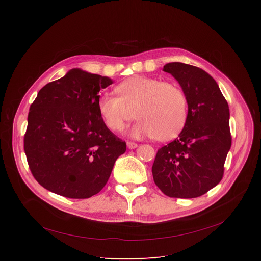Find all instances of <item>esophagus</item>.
Masks as SVG:
<instances>
[{
  "label": "esophagus",
  "mask_w": 261,
  "mask_h": 261,
  "mask_svg": "<svg viewBox=\"0 0 261 261\" xmlns=\"http://www.w3.org/2000/svg\"><path fill=\"white\" fill-rule=\"evenodd\" d=\"M127 146L129 148H131V150H133V148H136L138 146V144L135 142H132V141H127Z\"/></svg>",
  "instance_id": "obj_1"
}]
</instances>
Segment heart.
<instances>
[{
  "instance_id": "1",
  "label": "heart",
  "mask_w": 261,
  "mask_h": 261,
  "mask_svg": "<svg viewBox=\"0 0 261 261\" xmlns=\"http://www.w3.org/2000/svg\"><path fill=\"white\" fill-rule=\"evenodd\" d=\"M116 92L119 97L104 95L98 101L99 113L110 130H121L136 115L139 120L131 129L134 137L169 140L187 121V98L175 84L134 76L120 84Z\"/></svg>"
}]
</instances>
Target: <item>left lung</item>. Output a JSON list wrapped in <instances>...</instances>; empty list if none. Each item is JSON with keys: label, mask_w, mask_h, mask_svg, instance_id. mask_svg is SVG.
<instances>
[{"label": "left lung", "mask_w": 261, "mask_h": 261, "mask_svg": "<svg viewBox=\"0 0 261 261\" xmlns=\"http://www.w3.org/2000/svg\"><path fill=\"white\" fill-rule=\"evenodd\" d=\"M163 71L178 82L188 102L178 137L159 148L153 167L158 188L174 198H195L217 186L231 146L229 107L216 81L204 70L179 62Z\"/></svg>", "instance_id": "left-lung-1"}]
</instances>
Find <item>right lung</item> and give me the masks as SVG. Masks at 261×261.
I'll return each instance as SVG.
<instances>
[{"label":"right lung","mask_w":261,"mask_h":261,"mask_svg":"<svg viewBox=\"0 0 261 261\" xmlns=\"http://www.w3.org/2000/svg\"><path fill=\"white\" fill-rule=\"evenodd\" d=\"M113 81L72 69L44 86L31 104L23 148L30 170L42 187L84 199L106 185L126 142L105 125L99 92Z\"/></svg>","instance_id":"right-lung-1"}]
</instances>
